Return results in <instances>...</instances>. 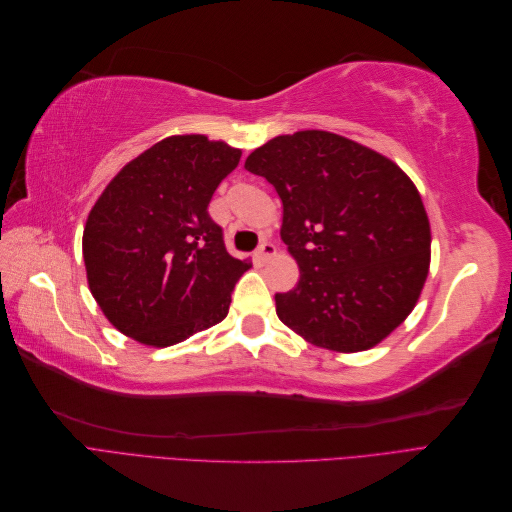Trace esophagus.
I'll use <instances>...</instances> for the list:
<instances>
[{"label":"esophagus","mask_w":512,"mask_h":512,"mask_svg":"<svg viewBox=\"0 0 512 512\" xmlns=\"http://www.w3.org/2000/svg\"><path fill=\"white\" fill-rule=\"evenodd\" d=\"M275 252H277V247H275L273 243L265 241V243H260V247L256 250V258H258L260 262H265V260L273 258V256H275Z\"/></svg>","instance_id":"esophagus-1"}]
</instances>
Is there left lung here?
<instances>
[{"mask_svg":"<svg viewBox=\"0 0 512 512\" xmlns=\"http://www.w3.org/2000/svg\"><path fill=\"white\" fill-rule=\"evenodd\" d=\"M245 168L282 198L280 235L299 284L275 312L305 342L363 352L414 309L431 262V228L412 179L393 160L324 130L282 134Z\"/></svg>","mask_w":512,"mask_h":512,"instance_id":"1","label":"left lung"}]
</instances>
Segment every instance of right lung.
<instances>
[{
	"instance_id": "right-lung-1",
	"label": "right lung",
	"mask_w": 512,
	"mask_h": 512,
	"mask_svg": "<svg viewBox=\"0 0 512 512\" xmlns=\"http://www.w3.org/2000/svg\"><path fill=\"white\" fill-rule=\"evenodd\" d=\"M241 149L175 134L108 181L83 230L87 284L113 327L151 348L175 346L226 318L252 267L226 252L209 200Z\"/></svg>"
}]
</instances>
